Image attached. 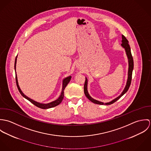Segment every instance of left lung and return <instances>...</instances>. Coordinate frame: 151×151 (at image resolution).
<instances>
[{
	"label": "left lung",
	"mask_w": 151,
	"mask_h": 151,
	"mask_svg": "<svg viewBox=\"0 0 151 151\" xmlns=\"http://www.w3.org/2000/svg\"><path fill=\"white\" fill-rule=\"evenodd\" d=\"M122 47H124L125 49L126 52V55L127 56L128 59H129V71H128V78H127V84L126 86H125L123 91L122 92V93H121L120 95H119L118 97H117L116 98H115L114 99H113V101H111V102H109L108 103H103L101 102H99L98 101H96L94 99H93L92 98H91L88 92V90H87V84H88V80L87 78H86V81H85V84H84V93L85 95L86 96V98L91 101L92 102L96 104H98V105H111L113 103H114L116 101H117L118 99H119L125 93L127 92V91H128V89H129V86L131 85V79H132V70H133V68H134V61H133V58L131 55V48L129 46V41L128 40L126 39V38L122 35V43L121 44Z\"/></svg>",
	"instance_id": "1"
}]
</instances>
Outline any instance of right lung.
Here are the masks:
<instances>
[{
  "label": "right lung",
  "instance_id": "add662e5",
  "mask_svg": "<svg viewBox=\"0 0 151 151\" xmlns=\"http://www.w3.org/2000/svg\"><path fill=\"white\" fill-rule=\"evenodd\" d=\"M17 56H16V59H15V63H14V70H15V72H16V62H17ZM71 78V76H69V77H67L66 78H65V79L63 80V87H62V93L60 95V96L59 97L58 99H57L56 100L50 102V103H49V104H41V103H39V102H37L31 99H30L29 98L27 97L26 95H25L22 92V90L20 89V86H19V83H18V81H17V75H16V84H17V88L20 92V93H21L22 96L25 98V99H27V100H28L29 102H31L32 104H34V105H35L36 106H37L38 108H41V109H49V108H53L55 106H56L58 105H59L62 101V100L63 99V98H64V90H65V88L66 87V86H67V84H68V83L70 82V80Z\"/></svg>",
  "mask_w": 151,
  "mask_h": 151
}]
</instances>
